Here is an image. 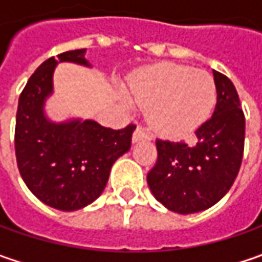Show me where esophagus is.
<instances>
[{
    "label": "esophagus",
    "mask_w": 262,
    "mask_h": 262,
    "mask_svg": "<svg viewBox=\"0 0 262 262\" xmlns=\"http://www.w3.org/2000/svg\"><path fill=\"white\" fill-rule=\"evenodd\" d=\"M151 140V136L147 133L144 128L141 126H137V129L133 134V143H140V141H150Z\"/></svg>",
    "instance_id": "34e87169"
}]
</instances>
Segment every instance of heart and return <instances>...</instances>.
<instances>
[{"instance_id":"b5f03b06","label":"heart","mask_w":262,"mask_h":262,"mask_svg":"<svg viewBox=\"0 0 262 262\" xmlns=\"http://www.w3.org/2000/svg\"><path fill=\"white\" fill-rule=\"evenodd\" d=\"M124 105L148 107L147 121L159 136L185 138L206 124L217 100L216 83L204 71L178 64L148 67L131 80Z\"/></svg>"}]
</instances>
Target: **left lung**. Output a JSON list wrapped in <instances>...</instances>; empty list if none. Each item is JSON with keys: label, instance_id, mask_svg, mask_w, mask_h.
<instances>
[{"label": "left lung", "instance_id": "left-lung-1", "mask_svg": "<svg viewBox=\"0 0 262 262\" xmlns=\"http://www.w3.org/2000/svg\"><path fill=\"white\" fill-rule=\"evenodd\" d=\"M217 103L195 131V143L157 140V162L147 184L159 203L179 214L204 211L233 185L244 156L245 116L233 83L213 71Z\"/></svg>", "mask_w": 262, "mask_h": 262}]
</instances>
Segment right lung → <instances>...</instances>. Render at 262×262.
I'll return each mask as SVG.
<instances>
[{"label":"right lung","instance_id":"1","mask_svg":"<svg viewBox=\"0 0 262 262\" xmlns=\"http://www.w3.org/2000/svg\"><path fill=\"white\" fill-rule=\"evenodd\" d=\"M59 62L92 67L86 49L54 56L29 78L15 116V157L27 188L46 206L76 211L103 192L112 165L131 148L136 125L112 129L93 119L70 118L55 122L46 115Z\"/></svg>","mask_w":262,"mask_h":262}]
</instances>
